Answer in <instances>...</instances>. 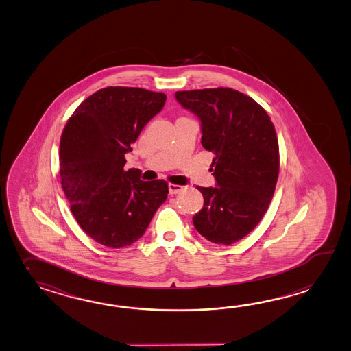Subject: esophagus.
<instances>
[{
	"instance_id": "esophagus-1",
	"label": "esophagus",
	"mask_w": 351,
	"mask_h": 351,
	"mask_svg": "<svg viewBox=\"0 0 351 351\" xmlns=\"http://www.w3.org/2000/svg\"><path fill=\"white\" fill-rule=\"evenodd\" d=\"M184 187L181 186V185H176V184H169V191H170V194H178L180 193L181 190H182Z\"/></svg>"
}]
</instances>
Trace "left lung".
<instances>
[{"mask_svg":"<svg viewBox=\"0 0 351 351\" xmlns=\"http://www.w3.org/2000/svg\"><path fill=\"white\" fill-rule=\"evenodd\" d=\"M202 122V145L214 154L215 187H200L204 206L193 218L205 239L229 245L258 226L272 200L280 172L278 140L257 101L232 88L175 93Z\"/></svg>","mask_w":351,"mask_h":351,"instance_id":"8db88e82","label":"left lung"}]
</instances>
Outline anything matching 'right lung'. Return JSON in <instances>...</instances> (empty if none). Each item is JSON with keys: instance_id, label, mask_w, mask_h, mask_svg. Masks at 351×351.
Segmentation results:
<instances>
[{"instance_id": "1", "label": "right lung", "mask_w": 351, "mask_h": 351, "mask_svg": "<svg viewBox=\"0 0 351 351\" xmlns=\"http://www.w3.org/2000/svg\"><path fill=\"white\" fill-rule=\"evenodd\" d=\"M166 95L132 86H107L79 104L60 138V179L79 226L95 242L123 248L145 234L169 186L125 171V155Z\"/></svg>"}]
</instances>
